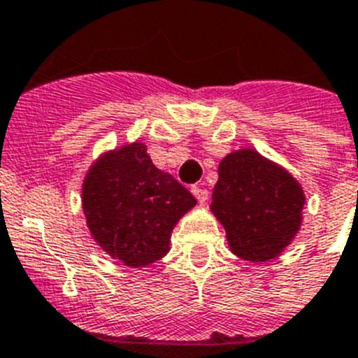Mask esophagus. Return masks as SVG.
I'll list each match as a JSON object with an SVG mask.
<instances>
[{"label": "esophagus", "mask_w": 358, "mask_h": 358, "mask_svg": "<svg viewBox=\"0 0 358 358\" xmlns=\"http://www.w3.org/2000/svg\"><path fill=\"white\" fill-rule=\"evenodd\" d=\"M191 191H192V194L196 196V200L200 201V203H205V201L209 200V191H207V189L200 187V185H194Z\"/></svg>", "instance_id": "34e87169"}]
</instances>
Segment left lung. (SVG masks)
Masks as SVG:
<instances>
[{
    "label": "left lung",
    "instance_id": "obj_1",
    "mask_svg": "<svg viewBox=\"0 0 358 358\" xmlns=\"http://www.w3.org/2000/svg\"><path fill=\"white\" fill-rule=\"evenodd\" d=\"M301 183L256 149H238L217 166L210 213L223 225L231 252L270 261L285 252L303 225Z\"/></svg>",
    "mask_w": 358,
    "mask_h": 358
}]
</instances>
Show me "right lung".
<instances>
[{
  "instance_id": "add662e5",
  "label": "right lung",
  "mask_w": 358,
  "mask_h": 358,
  "mask_svg": "<svg viewBox=\"0 0 358 358\" xmlns=\"http://www.w3.org/2000/svg\"><path fill=\"white\" fill-rule=\"evenodd\" d=\"M80 201L93 241L131 268L166 256L175 225L196 205L182 183L155 166L144 142L104 151L83 180Z\"/></svg>"
}]
</instances>
